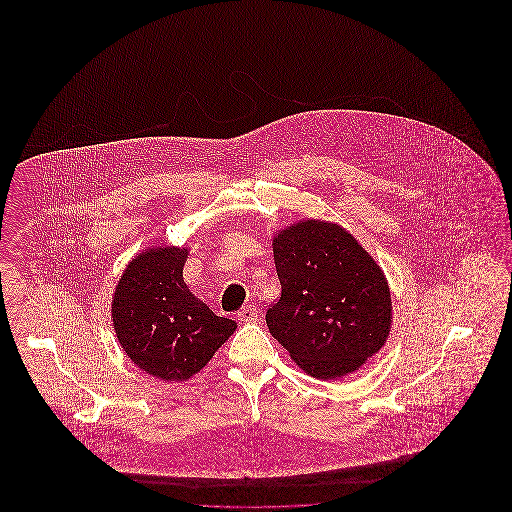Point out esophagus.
<instances>
[{
	"label": "esophagus",
	"mask_w": 512,
	"mask_h": 512,
	"mask_svg": "<svg viewBox=\"0 0 512 512\" xmlns=\"http://www.w3.org/2000/svg\"><path fill=\"white\" fill-rule=\"evenodd\" d=\"M238 317H240V320H244V322H255L257 317H259V311H257L255 305H247V307L240 311Z\"/></svg>",
	"instance_id": "34e87169"
}]
</instances>
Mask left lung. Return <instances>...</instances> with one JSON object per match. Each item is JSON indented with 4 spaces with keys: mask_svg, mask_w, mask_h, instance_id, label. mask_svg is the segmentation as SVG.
<instances>
[{
    "mask_svg": "<svg viewBox=\"0 0 512 512\" xmlns=\"http://www.w3.org/2000/svg\"><path fill=\"white\" fill-rule=\"evenodd\" d=\"M282 293L267 311L274 340L317 380L357 372L388 340V278L365 245L330 220L303 219L272 236Z\"/></svg>",
    "mask_w": 512,
    "mask_h": 512,
    "instance_id": "left-lung-1",
    "label": "left lung"
}]
</instances>
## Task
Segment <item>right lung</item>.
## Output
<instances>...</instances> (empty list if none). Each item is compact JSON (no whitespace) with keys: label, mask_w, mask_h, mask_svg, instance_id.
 <instances>
[{"label":"right lung","mask_w":512,"mask_h":512,"mask_svg":"<svg viewBox=\"0 0 512 512\" xmlns=\"http://www.w3.org/2000/svg\"><path fill=\"white\" fill-rule=\"evenodd\" d=\"M188 247L153 245L122 270L111 301L115 336L128 359L163 382L194 378L238 324L217 317L186 286Z\"/></svg>","instance_id":"right-lung-1"}]
</instances>
